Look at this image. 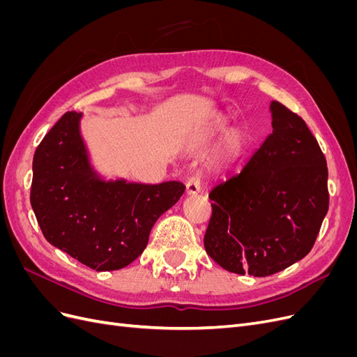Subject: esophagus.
I'll use <instances>...</instances> for the list:
<instances>
[{"label": "esophagus", "instance_id": "obj_1", "mask_svg": "<svg viewBox=\"0 0 357 357\" xmlns=\"http://www.w3.org/2000/svg\"><path fill=\"white\" fill-rule=\"evenodd\" d=\"M201 190V183L198 176H192L186 183V195H197Z\"/></svg>", "mask_w": 357, "mask_h": 357}]
</instances>
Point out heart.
<instances>
[{"mask_svg": "<svg viewBox=\"0 0 357 357\" xmlns=\"http://www.w3.org/2000/svg\"><path fill=\"white\" fill-rule=\"evenodd\" d=\"M229 119L225 114L214 116L208 125L205 126L201 137H198L197 143L193 144L197 150L207 147L214 137L222 134L228 128ZM245 146V132L241 128H231L222 137L218 150H215V164L219 168H229L234 162L240 158Z\"/></svg>", "mask_w": 357, "mask_h": 357, "instance_id": "b5f03b06", "label": "heart"}]
</instances>
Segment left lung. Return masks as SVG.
<instances>
[{"label":"left lung","mask_w":357,"mask_h":357,"mask_svg":"<svg viewBox=\"0 0 357 357\" xmlns=\"http://www.w3.org/2000/svg\"><path fill=\"white\" fill-rule=\"evenodd\" d=\"M273 132L238 176L215 186L205 252L235 274L266 277L307 256L329 208L328 167L302 119L271 101Z\"/></svg>","instance_id":"left-lung-1"}]
</instances>
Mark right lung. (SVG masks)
Masks as SVG:
<instances>
[{
    "label": "right lung",
    "instance_id": "1",
    "mask_svg": "<svg viewBox=\"0 0 357 357\" xmlns=\"http://www.w3.org/2000/svg\"><path fill=\"white\" fill-rule=\"evenodd\" d=\"M82 119L66 113L37 147L31 207L52 245L96 271H114L143 253L155 222L185 186L102 176L83 139Z\"/></svg>",
    "mask_w": 357,
    "mask_h": 357
}]
</instances>
